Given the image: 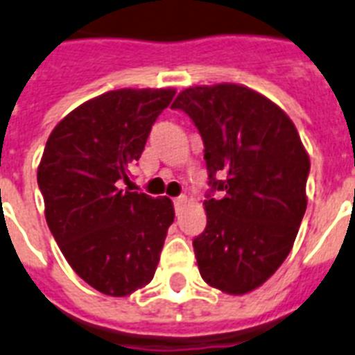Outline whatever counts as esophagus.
Instances as JSON below:
<instances>
[{"label":"esophagus","mask_w":355,"mask_h":355,"mask_svg":"<svg viewBox=\"0 0 355 355\" xmlns=\"http://www.w3.org/2000/svg\"><path fill=\"white\" fill-rule=\"evenodd\" d=\"M184 202H187V196H178V198L174 199V208H175V211H180L181 208L184 207Z\"/></svg>","instance_id":"1"}]
</instances>
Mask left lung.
Listing matches in <instances>:
<instances>
[{"mask_svg": "<svg viewBox=\"0 0 355 355\" xmlns=\"http://www.w3.org/2000/svg\"><path fill=\"white\" fill-rule=\"evenodd\" d=\"M172 109L205 144L207 228L193 239L208 286L244 295L287 259L304 219L311 162L295 123L277 104L237 84L181 91Z\"/></svg>", "mask_w": 355, "mask_h": 355, "instance_id": "8db88e82", "label": "left lung"}]
</instances>
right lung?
Returning <instances> with one entry per match:
<instances>
[{"mask_svg": "<svg viewBox=\"0 0 355 355\" xmlns=\"http://www.w3.org/2000/svg\"><path fill=\"white\" fill-rule=\"evenodd\" d=\"M174 89H116L78 105L51 131L37 168L48 228L78 277L127 296L156 272L174 207L122 189Z\"/></svg>", "mask_w": 355, "mask_h": 355, "instance_id": "add662e5", "label": "right lung"}]
</instances>
